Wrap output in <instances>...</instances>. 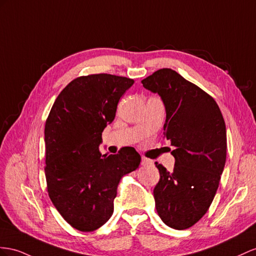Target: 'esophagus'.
Instances as JSON below:
<instances>
[{
  "label": "esophagus",
  "instance_id": "34e87169",
  "mask_svg": "<svg viewBox=\"0 0 256 256\" xmlns=\"http://www.w3.org/2000/svg\"><path fill=\"white\" fill-rule=\"evenodd\" d=\"M152 160H149V159H147V158H142V166H149V164H152Z\"/></svg>",
  "mask_w": 256,
  "mask_h": 256
}]
</instances>
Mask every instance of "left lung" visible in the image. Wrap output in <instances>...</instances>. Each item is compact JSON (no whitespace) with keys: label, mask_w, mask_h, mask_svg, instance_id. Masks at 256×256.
<instances>
[{"label":"left lung","mask_w":256,"mask_h":256,"mask_svg":"<svg viewBox=\"0 0 256 256\" xmlns=\"http://www.w3.org/2000/svg\"><path fill=\"white\" fill-rule=\"evenodd\" d=\"M164 102L163 136L171 142L172 172L156 162L160 180L154 189L156 208L168 227L194 226L211 206L226 162V126L214 98L178 72L163 68L142 81Z\"/></svg>","instance_id":"left-lung-1"}]
</instances>
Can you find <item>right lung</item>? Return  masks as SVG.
Segmentation results:
<instances>
[{
	"label": "right lung",
	"instance_id": "obj_1",
	"mask_svg": "<svg viewBox=\"0 0 256 256\" xmlns=\"http://www.w3.org/2000/svg\"><path fill=\"white\" fill-rule=\"evenodd\" d=\"M133 84V78L108 74L78 76L60 92L45 122L50 199L80 232H94L111 218L121 178L140 164L133 147L116 154H102L98 149L104 128Z\"/></svg>",
	"mask_w": 256,
	"mask_h": 256
}]
</instances>
